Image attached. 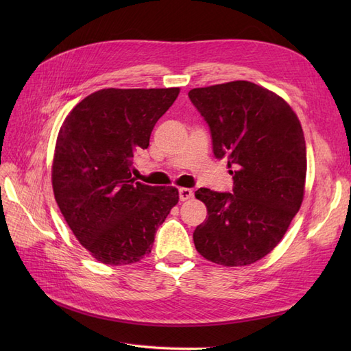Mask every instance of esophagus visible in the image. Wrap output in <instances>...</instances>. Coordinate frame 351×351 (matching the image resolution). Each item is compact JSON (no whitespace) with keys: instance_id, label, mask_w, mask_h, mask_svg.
<instances>
[{"instance_id":"esophagus-1","label":"esophagus","mask_w":351,"mask_h":351,"mask_svg":"<svg viewBox=\"0 0 351 351\" xmlns=\"http://www.w3.org/2000/svg\"><path fill=\"white\" fill-rule=\"evenodd\" d=\"M178 197H180V200H189L190 197H193V190L192 189H186V187H183V189H180L178 190Z\"/></svg>"}]
</instances>
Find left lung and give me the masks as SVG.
Instances as JSON below:
<instances>
[{
  "label": "left lung",
  "instance_id": "8db88e82",
  "mask_svg": "<svg viewBox=\"0 0 351 351\" xmlns=\"http://www.w3.org/2000/svg\"><path fill=\"white\" fill-rule=\"evenodd\" d=\"M189 98L209 125L212 149L227 158L232 193L200 187L208 218L193 241L205 259L244 267L277 246L299 212L306 182V142L295 112L277 93L236 80L196 88Z\"/></svg>",
  "mask_w": 351,
  "mask_h": 351
}]
</instances>
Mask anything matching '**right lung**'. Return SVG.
Here are the masks:
<instances>
[{
	"label": "right lung",
	"mask_w": 351,
	"mask_h": 351,
	"mask_svg": "<svg viewBox=\"0 0 351 351\" xmlns=\"http://www.w3.org/2000/svg\"><path fill=\"white\" fill-rule=\"evenodd\" d=\"M180 93L168 89H101L62 123L52 161V189L73 234L107 265L139 262L178 202L176 187L132 177L137 151Z\"/></svg>",
	"instance_id": "1"
}]
</instances>
